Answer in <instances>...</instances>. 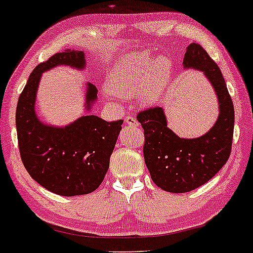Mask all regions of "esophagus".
<instances>
[{"label":"esophagus","instance_id":"esophagus-1","mask_svg":"<svg viewBox=\"0 0 253 253\" xmlns=\"http://www.w3.org/2000/svg\"><path fill=\"white\" fill-rule=\"evenodd\" d=\"M125 121H126V124L129 125V126H139L138 121H136L135 118L133 117H126L125 118Z\"/></svg>","mask_w":253,"mask_h":253}]
</instances>
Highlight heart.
Masks as SVG:
<instances>
[{"mask_svg": "<svg viewBox=\"0 0 253 253\" xmlns=\"http://www.w3.org/2000/svg\"><path fill=\"white\" fill-rule=\"evenodd\" d=\"M171 72L167 57H152L146 52L121 57L107 82L112 94L132 97L138 94L143 106H153L163 97Z\"/></svg>", "mask_w": 253, "mask_h": 253, "instance_id": "heart-1", "label": "heart"}]
</instances>
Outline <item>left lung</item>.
<instances>
[{"mask_svg":"<svg viewBox=\"0 0 253 253\" xmlns=\"http://www.w3.org/2000/svg\"><path fill=\"white\" fill-rule=\"evenodd\" d=\"M185 70L201 71L213 86L219 117L207 133L181 138L168 127L164 109L150 108L138 114L144 128V158L152 181L169 193H188L207 183L231 155L234 108L221 71L201 45L191 42L183 59Z\"/></svg>","mask_w":253,"mask_h":253,"instance_id":"left-lung-1","label":"left lung"}]
</instances>
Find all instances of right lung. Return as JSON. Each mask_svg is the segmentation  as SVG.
<instances>
[{
	"instance_id": "right-lung-1",
	"label": "right lung",
	"mask_w": 253,
	"mask_h": 253,
	"mask_svg": "<svg viewBox=\"0 0 253 253\" xmlns=\"http://www.w3.org/2000/svg\"><path fill=\"white\" fill-rule=\"evenodd\" d=\"M56 66L84 70L85 54L75 50L56 53L30 75L16 106L20 155L32 178L45 189L62 196L85 195L102 183L124 121L108 123L89 114L97 89L88 82L84 103L88 114L66 126L42 123L36 112L38 88L43 72Z\"/></svg>"
}]
</instances>
